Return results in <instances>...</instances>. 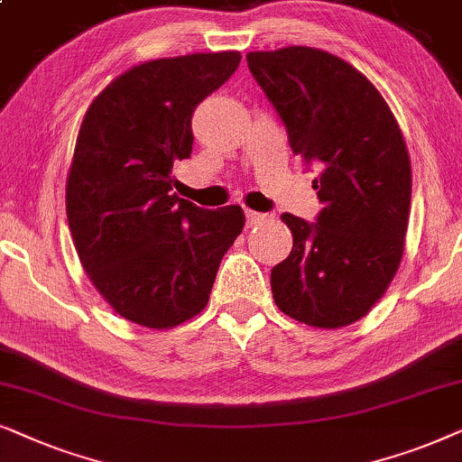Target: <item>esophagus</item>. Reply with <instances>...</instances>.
Instances as JSON below:
<instances>
[{
    "instance_id": "obj_1",
    "label": "esophagus",
    "mask_w": 462,
    "mask_h": 462,
    "mask_svg": "<svg viewBox=\"0 0 462 462\" xmlns=\"http://www.w3.org/2000/svg\"><path fill=\"white\" fill-rule=\"evenodd\" d=\"M245 217H247V226H255V224H262V221L266 219L268 215L251 211V208H245Z\"/></svg>"
}]
</instances>
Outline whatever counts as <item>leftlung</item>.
Listing matches in <instances>:
<instances>
[{
	"label": "left lung",
	"instance_id": "1",
	"mask_svg": "<svg viewBox=\"0 0 462 462\" xmlns=\"http://www.w3.org/2000/svg\"><path fill=\"white\" fill-rule=\"evenodd\" d=\"M249 69L287 128L289 145L319 171L315 224L282 213L293 235L270 274L274 302L295 321L337 329L383 298L403 255L411 167L395 116L376 86L319 48L249 52Z\"/></svg>",
	"mask_w": 462,
	"mask_h": 462
}]
</instances>
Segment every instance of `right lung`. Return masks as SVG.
<instances>
[{
	"label": "right lung",
	"instance_id": "obj_1",
	"mask_svg": "<svg viewBox=\"0 0 462 462\" xmlns=\"http://www.w3.org/2000/svg\"><path fill=\"white\" fill-rule=\"evenodd\" d=\"M238 63L236 51L147 60L116 78L79 126L65 194L73 245L97 291L143 328L199 315L243 232L238 205L208 211L171 194L196 106Z\"/></svg>",
	"mask_w": 462,
	"mask_h": 462
}]
</instances>
